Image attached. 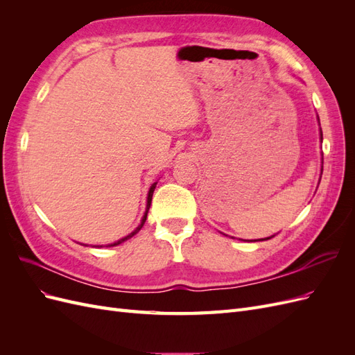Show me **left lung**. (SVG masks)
Here are the masks:
<instances>
[{"label": "left lung", "instance_id": "1", "mask_svg": "<svg viewBox=\"0 0 355 355\" xmlns=\"http://www.w3.org/2000/svg\"><path fill=\"white\" fill-rule=\"evenodd\" d=\"M317 121H318V125H320V118H318V115H317ZM320 142L323 144V132H321V127H320ZM323 171V170H321ZM320 179H321V176H320ZM274 235H271V237H266V239H261V240H250V241H263V240H270V239H272Z\"/></svg>", "mask_w": 355, "mask_h": 355}]
</instances>
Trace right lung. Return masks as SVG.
Instances as JSON below:
<instances>
[{"mask_svg":"<svg viewBox=\"0 0 355 355\" xmlns=\"http://www.w3.org/2000/svg\"><path fill=\"white\" fill-rule=\"evenodd\" d=\"M157 184L158 182H154V184L151 185V188H149V191H148V197H146V209H145V213H144V218H142V220H141V223L137 225L136 227V230L135 231H132L130 234L128 235H125V237H123V239H120L118 241H115V243H112V244H108L106 247H114V245H118V244H121V243H124V241H127L128 239H132L133 235H136L139 231H141V228L144 227V223H145V220H146V216H148V210H149V207H151V201H153V194H154V191H155V187H157ZM83 245H87V244H83ZM96 247H103V245H96Z\"/></svg>","mask_w":355,"mask_h":355,"instance_id":"1","label":"right lung"}]
</instances>
